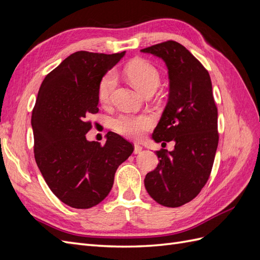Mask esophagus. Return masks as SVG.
Wrapping results in <instances>:
<instances>
[{"instance_id":"esophagus-1","label":"esophagus","mask_w":260,"mask_h":260,"mask_svg":"<svg viewBox=\"0 0 260 260\" xmlns=\"http://www.w3.org/2000/svg\"><path fill=\"white\" fill-rule=\"evenodd\" d=\"M142 146L141 145H139V144H135V149H133V153L135 154H139V153H141V151H142Z\"/></svg>"}]
</instances>
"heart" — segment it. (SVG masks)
Returning <instances> with one entry per match:
<instances>
[{
	"instance_id": "obj_1",
	"label": "heart",
	"mask_w": 260,
	"mask_h": 260,
	"mask_svg": "<svg viewBox=\"0 0 260 260\" xmlns=\"http://www.w3.org/2000/svg\"><path fill=\"white\" fill-rule=\"evenodd\" d=\"M124 73L130 82L137 89L146 93L149 90H155L159 84V73L157 68L143 58H138L130 61L125 66ZM116 85V75L114 72L106 73L99 83L98 96L102 104H106L111 100V95ZM154 125V118L151 115H133L120 114L112 121L113 129L119 135L129 139H140L144 133Z\"/></svg>"
}]
</instances>
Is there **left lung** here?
<instances>
[{
	"mask_svg": "<svg viewBox=\"0 0 260 260\" xmlns=\"http://www.w3.org/2000/svg\"><path fill=\"white\" fill-rule=\"evenodd\" d=\"M141 52L156 55L167 65L169 99L153 139L157 143H176L171 152L156 151L159 162L146 175L145 188L160 205L180 207L199 195L215 160L218 109L210 76L202 62L176 41L161 42Z\"/></svg>",
	"mask_w": 260,
	"mask_h": 260,
	"instance_id": "obj_1",
	"label": "left lung"
}]
</instances>
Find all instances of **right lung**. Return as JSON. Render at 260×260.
Returning a JSON list of instances; mask_svg holds the SVG:
<instances>
[{"instance_id": "1", "label": "right lung", "mask_w": 260, "mask_h": 260, "mask_svg": "<svg viewBox=\"0 0 260 260\" xmlns=\"http://www.w3.org/2000/svg\"><path fill=\"white\" fill-rule=\"evenodd\" d=\"M125 52L79 51L46 75L31 116L35 158L51 191L66 205L86 209L111 192L117 168L135 146L114 132L104 145L86 140L99 112V83Z\"/></svg>"}]
</instances>
